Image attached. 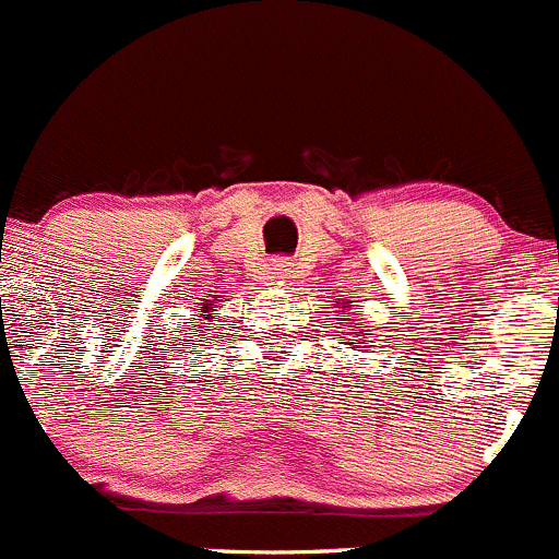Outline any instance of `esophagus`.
Masks as SVG:
<instances>
[{"label": "esophagus", "instance_id": "1", "mask_svg": "<svg viewBox=\"0 0 559 559\" xmlns=\"http://www.w3.org/2000/svg\"><path fill=\"white\" fill-rule=\"evenodd\" d=\"M290 277V263L287 258H274L272 263H266V272H263V280L272 285V282H282Z\"/></svg>", "mask_w": 559, "mask_h": 559}]
</instances>
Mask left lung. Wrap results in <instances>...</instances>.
I'll list each match as a JSON object with an SVG mask.
<instances>
[{"mask_svg": "<svg viewBox=\"0 0 559 559\" xmlns=\"http://www.w3.org/2000/svg\"><path fill=\"white\" fill-rule=\"evenodd\" d=\"M349 306H352V301H349ZM335 309H346V306H335ZM354 325H357V320H352V325L349 328H354ZM368 335H373V333H368V330H365V333H362V338H368ZM352 344H357V335H352ZM349 349H359V346H349Z\"/></svg>", "mask_w": 559, "mask_h": 559, "instance_id": "left-lung-1", "label": "left lung"}]
</instances>
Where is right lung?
Segmentation results:
<instances>
[{"mask_svg": "<svg viewBox=\"0 0 559 559\" xmlns=\"http://www.w3.org/2000/svg\"><path fill=\"white\" fill-rule=\"evenodd\" d=\"M210 309H213L215 311V306L213 304H202V311H205V314H202V317H205V320H210V314H207V311Z\"/></svg>", "mask_w": 559, "mask_h": 559, "instance_id": "obj_1", "label": "right lung"}]
</instances>
